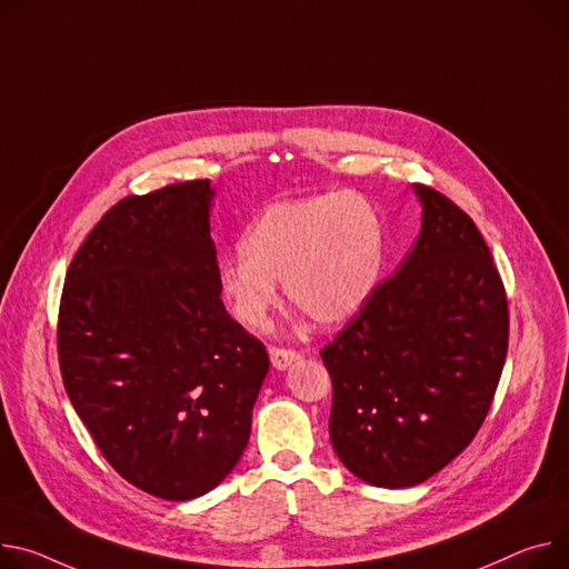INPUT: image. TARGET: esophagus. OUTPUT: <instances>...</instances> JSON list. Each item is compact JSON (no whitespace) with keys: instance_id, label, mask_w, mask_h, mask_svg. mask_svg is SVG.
Segmentation results:
<instances>
[{"instance_id":"34e87169","label":"esophagus","mask_w":569,"mask_h":569,"mask_svg":"<svg viewBox=\"0 0 569 569\" xmlns=\"http://www.w3.org/2000/svg\"><path fill=\"white\" fill-rule=\"evenodd\" d=\"M297 358H299V353H297L295 349L270 347V360H272V366H274L277 370H286V368H290Z\"/></svg>"}]
</instances>
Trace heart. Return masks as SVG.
<instances>
[{
	"label": "heart",
	"instance_id": "heart-1",
	"mask_svg": "<svg viewBox=\"0 0 569 569\" xmlns=\"http://www.w3.org/2000/svg\"><path fill=\"white\" fill-rule=\"evenodd\" d=\"M240 253L218 270L220 295L244 329L266 327L288 299L320 325L351 320L372 297L386 256L379 211L360 194L325 192L274 201L240 238Z\"/></svg>",
	"mask_w": 569,
	"mask_h": 569
}]
</instances>
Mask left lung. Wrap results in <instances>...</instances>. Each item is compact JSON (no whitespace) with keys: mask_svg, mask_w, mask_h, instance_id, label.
<instances>
[{"mask_svg":"<svg viewBox=\"0 0 569 569\" xmlns=\"http://www.w3.org/2000/svg\"><path fill=\"white\" fill-rule=\"evenodd\" d=\"M422 231L320 356L331 445L379 488L418 486L481 429L508 351V301L472 218L416 183Z\"/></svg>","mask_w":569,"mask_h":569,"instance_id":"8db88e82","label":"left lung"}]
</instances>
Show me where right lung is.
<instances>
[{"instance_id": "1", "label": "right lung", "mask_w": 569, "mask_h": 569, "mask_svg": "<svg viewBox=\"0 0 569 569\" xmlns=\"http://www.w3.org/2000/svg\"><path fill=\"white\" fill-rule=\"evenodd\" d=\"M209 179L129 194L68 268L59 366L111 468L168 501L213 490L240 460L270 370L218 286Z\"/></svg>"}]
</instances>
